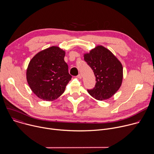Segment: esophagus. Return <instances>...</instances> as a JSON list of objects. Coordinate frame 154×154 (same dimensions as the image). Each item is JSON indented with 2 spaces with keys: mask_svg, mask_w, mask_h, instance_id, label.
Instances as JSON below:
<instances>
[{
  "mask_svg": "<svg viewBox=\"0 0 154 154\" xmlns=\"http://www.w3.org/2000/svg\"><path fill=\"white\" fill-rule=\"evenodd\" d=\"M77 77V78H79V79H82V74H79Z\"/></svg>",
  "mask_w": 154,
  "mask_h": 154,
  "instance_id": "34e87169",
  "label": "esophagus"
}]
</instances>
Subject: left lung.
<instances>
[{
    "label": "left lung",
    "mask_w": 154,
    "mask_h": 154,
    "mask_svg": "<svg viewBox=\"0 0 154 154\" xmlns=\"http://www.w3.org/2000/svg\"><path fill=\"white\" fill-rule=\"evenodd\" d=\"M84 60L93 70L96 85L88 93L99 100L110 98L119 89L123 78V68L118 59L106 48L97 46L84 55Z\"/></svg>",
    "instance_id": "obj_1"
}]
</instances>
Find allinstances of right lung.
Listing matches in <instances>:
<instances>
[{"label":"right lung","instance_id":"1","mask_svg":"<svg viewBox=\"0 0 154 154\" xmlns=\"http://www.w3.org/2000/svg\"><path fill=\"white\" fill-rule=\"evenodd\" d=\"M64 51L52 46L38 52L30 60L27 69V80L39 98L52 101L64 93L72 78L64 60Z\"/></svg>","mask_w":154,"mask_h":154}]
</instances>
